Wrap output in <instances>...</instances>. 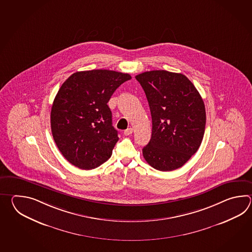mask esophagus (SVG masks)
I'll return each instance as SVG.
<instances>
[{"instance_id":"34e87169","label":"esophagus","mask_w":252,"mask_h":252,"mask_svg":"<svg viewBox=\"0 0 252 252\" xmlns=\"http://www.w3.org/2000/svg\"><path fill=\"white\" fill-rule=\"evenodd\" d=\"M132 132H133V128H127L126 130H124V135H125V136H128V135L132 134Z\"/></svg>"}]
</instances>
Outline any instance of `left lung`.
I'll list each match as a JSON object with an SVG mask.
<instances>
[{
  "mask_svg": "<svg viewBox=\"0 0 252 252\" xmlns=\"http://www.w3.org/2000/svg\"><path fill=\"white\" fill-rule=\"evenodd\" d=\"M150 105L152 134L143 150L145 160L159 171L184 166L204 138V101L186 75L153 70L135 76Z\"/></svg>",
  "mask_w": 252,
  "mask_h": 252,
  "instance_id": "left-lung-1",
  "label": "left lung"
}]
</instances>
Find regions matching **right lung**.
Segmentation results:
<instances>
[{
	"instance_id": "obj_1",
	"label": "right lung",
	"mask_w": 252,
	"mask_h": 252,
	"mask_svg": "<svg viewBox=\"0 0 252 252\" xmlns=\"http://www.w3.org/2000/svg\"><path fill=\"white\" fill-rule=\"evenodd\" d=\"M131 79L113 70L76 72L64 81L50 113L53 139L64 158L85 170L107 161L119 140L107 105L114 91Z\"/></svg>"
}]
</instances>
